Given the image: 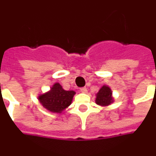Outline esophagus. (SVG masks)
Instances as JSON below:
<instances>
[{"label": "esophagus", "mask_w": 156, "mask_h": 156, "mask_svg": "<svg viewBox=\"0 0 156 156\" xmlns=\"http://www.w3.org/2000/svg\"><path fill=\"white\" fill-rule=\"evenodd\" d=\"M80 91H81L82 93H86V92H87V88H85V87H83V88L80 89Z\"/></svg>", "instance_id": "34e87169"}]
</instances>
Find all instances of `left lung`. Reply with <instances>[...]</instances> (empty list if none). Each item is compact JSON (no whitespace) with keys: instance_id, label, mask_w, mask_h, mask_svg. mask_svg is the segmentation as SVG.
Listing matches in <instances>:
<instances>
[{"instance_id":"left-lung-1","label":"left lung","mask_w":156,"mask_h":156,"mask_svg":"<svg viewBox=\"0 0 156 156\" xmlns=\"http://www.w3.org/2000/svg\"><path fill=\"white\" fill-rule=\"evenodd\" d=\"M95 101L100 105H109L113 101L111 89L107 86H103L97 93Z\"/></svg>"}]
</instances>
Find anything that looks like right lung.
<instances>
[{"label":"right lung","mask_w":156,"mask_h":156,"mask_svg":"<svg viewBox=\"0 0 156 156\" xmlns=\"http://www.w3.org/2000/svg\"><path fill=\"white\" fill-rule=\"evenodd\" d=\"M74 94L73 90H64L62 85L56 83L49 92L39 96V101L50 112L61 113L70 105Z\"/></svg>","instance_id":"add662e5"}]
</instances>
